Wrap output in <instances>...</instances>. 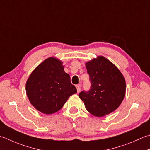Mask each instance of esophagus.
Segmentation results:
<instances>
[{
    "label": "esophagus",
    "instance_id": "34e87169",
    "mask_svg": "<svg viewBox=\"0 0 150 150\" xmlns=\"http://www.w3.org/2000/svg\"><path fill=\"white\" fill-rule=\"evenodd\" d=\"M76 88H77L78 93L80 92V91H81V85H76Z\"/></svg>",
    "mask_w": 150,
    "mask_h": 150
}]
</instances>
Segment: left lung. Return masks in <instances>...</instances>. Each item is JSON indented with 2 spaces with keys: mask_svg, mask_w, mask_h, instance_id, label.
Listing matches in <instances>:
<instances>
[{
  "mask_svg": "<svg viewBox=\"0 0 150 150\" xmlns=\"http://www.w3.org/2000/svg\"><path fill=\"white\" fill-rule=\"evenodd\" d=\"M91 82L88 92L82 91L79 97L86 109L98 117L109 115L123 101L126 91L124 76L113 63L103 56L85 63Z\"/></svg>",
  "mask_w": 150,
  "mask_h": 150,
  "instance_id": "8db88e82",
  "label": "left lung"
}]
</instances>
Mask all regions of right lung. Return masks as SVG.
<instances>
[{"label": "right lung", "mask_w": 150, "mask_h": 150, "mask_svg": "<svg viewBox=\"0 0 150 150\" xmlns=\"http://www.w3.org/2000/svg\"><path fill=\"white\" fill-rule=\"evenodd\" d=\"M26 92L31 104L42 113L53 114L77 89L64 71L63 62L48 57L33 70L26 83Z\"/></svg>", "instance_id": "right-lung-1"}]
</instances>
